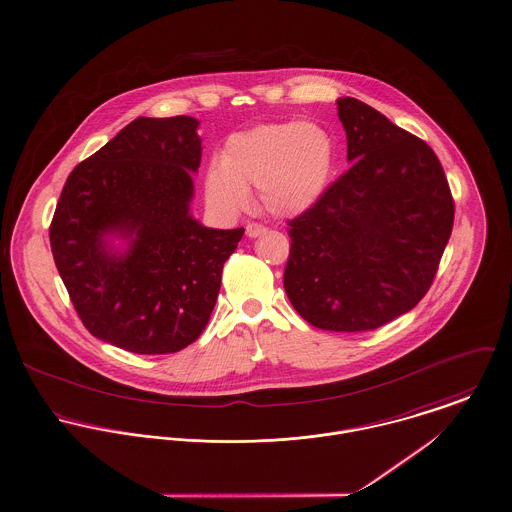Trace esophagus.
<instances>
[{"label": "esophagus", "instance_id": "esophagus-1", "mask_svg": "<svg viewBox=\"0 0 512 512\" xmlns=\"http://www.w3.org/2000/svg\"><path fill=\"white\" fill-rule=\"evenodd\" d=\"M262 234H266V227L264 225H260V223H248L246 225V236L256 238V236H262Z\"/></svg>", "mask_w": 512, "mask_h": 512}]
</instances>
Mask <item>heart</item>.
Returning <instances> with one entry per match:
<instances>
[{"label":"heart","mask_w":512,"mask_h":512,"mask_svg":"<svg viewBox=\"0 0 512 512\" xmlns=\"http://www.w3.org/2000/svg\"><path fill=\"white\" fill-rule=\"evenodd\" d=\"M334 156V140L319 125H260L225 142L219 162L207 172V195L217 207L238 211L248 205V189L258 187L264 211L291 217L323 195Z\"/></svg>","instance_id":"1"}]
</instances>
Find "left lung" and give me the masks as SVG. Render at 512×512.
I'll use <instances>...</instances> for the list:
<instances>
[{
    "label": "left lung",
    "instance_id": "left-lung-1",
    "mask_svg": "<svg viewBox=\"0 0 512 512\" xmlns=\"http://www.w3.org/2000/svg\"><path fill=\"white\" fill-rule=\"evenodd\" d=\"M352 166L289 221L283 287L313 326L364 332L411 311L430 289L454 227L434 150L370 105L338 99Z\"/></svg>",
    "mask_w": 512,
    "mask_h": 512
}]
</instances>
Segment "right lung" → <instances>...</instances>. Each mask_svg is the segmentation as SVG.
<instances>
[{
    "mask_svg": "<svg viewBox=\"0 0 512 512\" xmlns=\"http://www.w3.org/2000/svg\"><path fill=\"white\" fill-rule=\"evenodd\" d=\"M197 119L139 117L68 176L48 229L58 274L95 338L133 354H174L199 338L244 229L189 215L201 164ZM132 236L127 255L102 236Z\"/></svg>",
    "mask_w": 512,
    "mask_h": 512,
    "instance_id": "right-lung-1",
    "label": "right lung"
}]
</instances>
